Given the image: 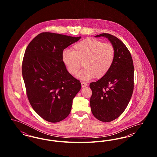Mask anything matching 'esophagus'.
<instances>
[{"label": "esophagus", "instance_id": "1", "mask_svg": "<svg viewBox=\"0 0 157 157\" xmlns=\"http://www.w3.org/2000/svg\"><path fill=\"white\" fill-rule=\"evenodd\" d=\"M81 85H82V88H83V87H86L88 85V84L85 82H81Z\"/></svg>", "mask_w": 157, "mask_h": 157}]
</instances>
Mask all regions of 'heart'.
<instances>
[{
    "label": "heart",
    "mask_w": 157,
    "mask_h": 157,
    "mask_svg": "<svg viewBox=\"0 0 157 157\" xmlns=\"http://www.w3.org/2000/svg\"><path fill=\"white\" fill-rule=\"evenodd\" d=\"M72 51L64 50L62 58L71 75H76L79 69L83 67L77 75V78L88 81L96 78L104 77L111 69L115 59V49L110 43H103L93 38H87L74 45Z\"/></svg>",
    "instance_id": "1"
}]
</instances>
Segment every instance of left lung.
<instances>
[{
	"label": "left lung",
	"instance_id": "left-lung-1",
	"mask_svg": "<svg viewBox=\"0 0 157 157\" xmlns=\"http://www.w3.org/2000/svg\"><path fill=\"white\" fill-rule=\"evenodd\" d=\"M115 49V59L109 72L97 82L90 83L92 95L90 106L94 116L108 122L117 119L126 109L134 90L133 61L127 46L114 36L102 33Z\"/></svg>",
	"mask_w": 157,
	"mask_h": 157
}]
</instances>
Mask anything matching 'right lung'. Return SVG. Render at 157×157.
Masks as SVG:
<instances>
[{
  "label": "right lung",
  "mask_w": 157,
  "mask_h": 157,
  "mask_svg": "<svg viewBox=\"0 0 157 157\" xmlns=\"http://www.w3.org/2000/svg\"><path fill=\"white\" fill-rule=\"evenodd\" d=\"M81 37L43 32L26 49L22 75L27 96L34 111L48 122H58L67 117L81 88L62 58L63 50Z\"/></svg>",
  "instance_id": "right-lung-1"
}]
</instances>
